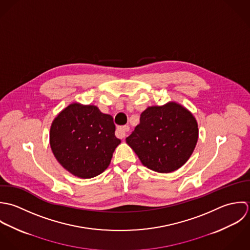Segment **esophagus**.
I'll list each match as a JSON object with an SVG mask.
<instances>
[{"label":"esophagus","instance_id":"34e87169","mask_svg":"<svg viewBox=\"0 0 250 250\" xmlns=\"http://www.w3.org/2000/svg\"><path fill=\"white\" fill-rule=\"evenodd\" d=\"M129 131V126L128 125H124V126H119L117 128V136L120 138H125L126 133Z\"/></svg>","mask_w":250,"mask_h":250}]
</instances>
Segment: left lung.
<instances>
[{
	"label": "left lung",
	"instance_id": "1",
	"mask_svg": "<svg viewBox=\"0 0 250 250\" xmlns=\"http://www.w3.org/2000/svg\"><path fill=\"white\" fill-rule=\"evenodd\" d=\"M198 134L192 113L170 101L143 111L140 124L125 140L144 166L158 173H171L191 156Z\"/></svg>",
	"mask_w": 250,
	"mask_h": 250
}]
</instances>
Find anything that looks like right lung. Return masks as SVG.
I'll list each match as a JSON object with an SVG mask.
<instances>
[{
  "instance_id": "obj_1",
  "label": "right lung",
  "mask_w": 250,
  "mask_h": 250,
  "mask_svg": "<svg viewBox=\"0 0 250 250\" xmlns=\"http://www.w3.org/2000/svg\"><path fill=\"white\" fill-rule=\"evenodd\" d=\"M111 115L95 105L73 102L52 122L50 147L58 162L81 179H91L109 166L121 140Z\"/></svg>"
}]
</instances>
